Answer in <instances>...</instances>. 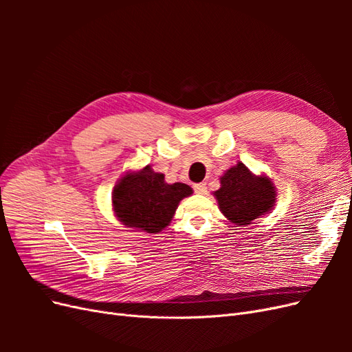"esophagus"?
Here are the masks:
<instances>
[{
	"mask_svg": "<svg viewBox=\"0 0 352 352\" xmlns=\"http://www.w3.org/2000/svg\"><path fill=\"white\" fill-rule=\"evenodd\" d=\"M194 189H195V192H197V194H199V195H204V194H207V185H206L204 182H201V184L194 185Z\"/></svg>",
	"mask_w": 352,
	"mask_h": 352,
	"instance_id": "34e87169",
	"label": "esophagus"
}]
</instances>
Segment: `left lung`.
Wrapping results in <instances>:
<instances>
[{"label":"left lung","mask_w":352,"mask_h":352,"mask_svg":"<svg viewBox=\"0 0 352 352\" xmlns=\"http://www.w3.org/2000/svg\"><path fill=\"white\" fill-rule=\"evenodd\" d=\"M214 197L225 217L243 226L273 210L276 189L267 176H255L243 163H238L220 177Z\"/></svg>","instance_id":"8db88e82"}]
</instances>
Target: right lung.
Here are the masks:
<instances>
[{
    "mask_svg": "<svg viewBox=\"0 0 352 352\" xmlns=\"http://www.w3.org/2000/svg\"><path fill=\"white\" fill-rule=\"evenodd\" d=\"M192 195L186 184H167L151 166L127 172L113 190V210L124 226L146 233L162 232L172 221L179 202Z\"/></svg>",
    "mask_w": 352,
    "mask_h": 352,
    "instance_id": "1",
    "label": "right lung"
}]
</instances>
